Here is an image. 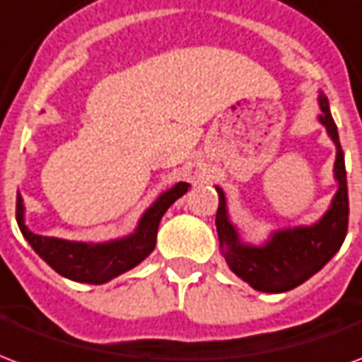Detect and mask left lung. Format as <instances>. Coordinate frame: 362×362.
<instances>
[{
  "instance_id": "1",
  "label": "left lung",
  "mask_w": 362,
  "mask_h": 362,
  "mask_svg": "<svg viewBox=\"0 0 362 362\" xmlns=\"http://www.w3.org/2000/svg\"><path fill=\"white\" fill-rule=\"evenodd\" d=\"M318 103L322 108L318 118L320 124L326 127L327 135L335 145L334 178L337 180V192L322 219L316 221L314 225L273 230L272 236L259 246L246 244L240 240L238 230L228 217L225 192L215 186L219 194L215 225L227 266L252 288L262 293H285L310 279L314 273H318L334 258L347 235L349 196L345 158L337 126L329 114V103L324 93H320Z\"/></svg>"
}]
</instances>
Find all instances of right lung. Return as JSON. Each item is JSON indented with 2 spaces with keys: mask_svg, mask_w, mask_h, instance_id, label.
Listing matches in <instances>:
<instances>
[{
  "mask_svg": "<svg viewBox=\"0 0 362 362\" xmlns=\"http://www.w3.org/2000/svg\"><path fill=\"white\" fill-rule=\"evenodd\" d=\"M188 188V182L174 184L173 188L163 192L145 209L132 235L108 243H75V240L36 235L25 225V204L21 196H17V225L23 236L27 238V243L33 246V250L54 272L77 283L103 285L141 264L155 250L158 223L166 209L178 197L184 196Z\"/></svg>",
  "mask_w": 362,
  "mask_h": 362,
  "instance_id": "obj_1",
  "label": "right lung"
}]
</instances>
